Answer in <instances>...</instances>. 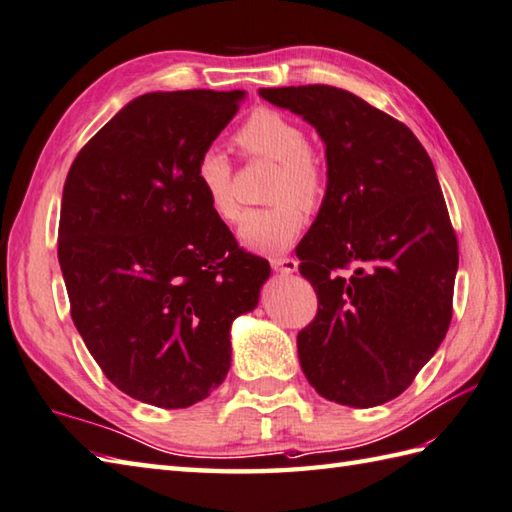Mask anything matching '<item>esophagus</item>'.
I'll use <instances>...</instances> for the list:
<instances>
[{"mask_svg": "<svg viewBox=\"0 0 512 512\" xmlns=\"http://www.w3.org/2000/svg\"><path fill=\"white\" fill-rule=\"evenodd\" d=\"M270 266H273L275 273H282V275H293V273H297V268H299L297 259H293V257L273 259V262H270Z\"/></svg>", "mask_w": 512, "mask_h": 512, "instance_id": "esophagus-1", "label": "esophagus"}]
</instances>
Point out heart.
<instances>
[{"label":"heart","mask_w":512,"mask_h":512,"mask_svg":"<svg viewBox=\"0 0 512 512\" xmlns=\"http://www.w3.org/2000/svg\"><path fill=\"white\" fill-rule=\"evenodd\" d=\"M237 142L248 155L279 164L273 184L275 206L248 210L239 226V242L248 250L279 255L295 244L304 228V210L313 208L324 193V175L308 155V137L302 128L275 110H255L239 128ZM195 182L208 208L226 224L237 222L239 206L233 193V166L219 148H206L197 157ZM300 203L297 205L296 202Z\"/></svg>","instance_id":"heart-1"}]
</instances>
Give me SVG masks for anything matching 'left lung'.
Instances as JSON below:
<instances>
[{"instance_id":"1","label":"left lung","mask_w":512,"mask_h":512,"mask_svg":"<svg viewBox=\"0 0 512 512\" xmlns=\"http://www.w3.org/2000/svg\"><path fill=\"white\" fill-rule=\"evenodd\" d=\"M259 97L302 117L326 146V193L297 246L319 299L297 335L299 364L330 402L386 404L453 317L459 253L435 166L408 126L348 90L284 86Z\"/></svg>"}]
</instances>
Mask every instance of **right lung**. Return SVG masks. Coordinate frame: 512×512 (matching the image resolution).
<instances>
[{
  "instance_id": "obj_1",
  "label": "right lung",
  "mask_w": 512,
  "mask_h": 512,
  "mask_svg": "<svg viewBox=\"0 0 512 512\" xmlns=\"http://www.w3.org/2000/svg\"><path fill=\"white\" fill-rule=\"evenodd\" d=\"M244 97H135L68 170L57 257L70 317L104 375L137 402L188 408L213 393L230 368V326L270 277L195 182L197 157Z\"/></svg>"
}]
</instances>
